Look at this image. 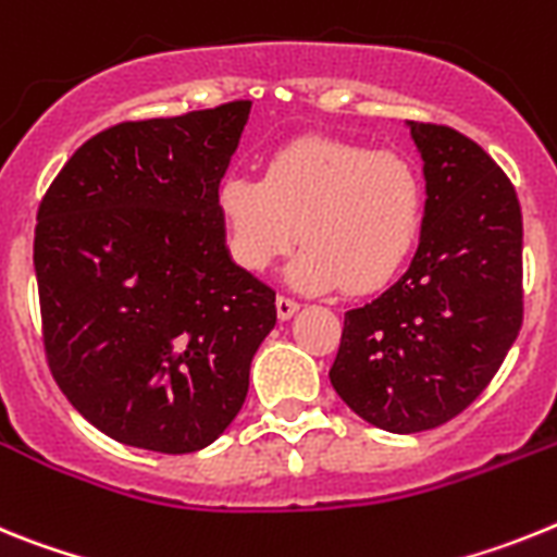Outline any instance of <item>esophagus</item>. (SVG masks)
Returning a JSON list of instances; mask_svg holds the SVG:
<instances>
[{
    "label": "esophagus",
    "instance_id": "esophagus-1",
    "mask_svg": "<svg viewBox=\"0 0 557 557\" xmlns=\"http://www.w3.org/2000/svg\"><path fill=\"white\" fill-rule=\"evenodd\" d=\"M299 311V302L292 297H277V317L280 319H292L294 313Z\"/></svg>",
    "mask_w": 557,
    "mask_h": 557
}]
</instances>
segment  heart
I'll return each instance as SVG.
<instances>
[{"label":"heart","instance_id":"1","mask_svg":"<svg viewBox=\"0 0 557 557\" xmlns=\"http://www.w3.org/2000/svg\"><path fill=\"white\" fill-rule=\"evenodd\" d=\"M230 258L269 272L294 240L299 292L384 288L412 255L423 226V182L404 153L331 137H302L265 157L258 178L226 176L215 190Z\"/></svg>","mask_w":557,"mask_h":557}]
</instances>
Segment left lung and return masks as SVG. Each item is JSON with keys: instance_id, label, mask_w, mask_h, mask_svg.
<instances>
[{"instance_id": "1", "label": "left lung", "mask_w": 557, "mask_h": 557, "mask_svg": "<svg viewBox=\"0 0 557 557\" xmlns=\"http://www.w3.org/2000/svg\"><path fill=\"white\" fill-rule=\"evenodd\" d=\"M423 159L420 244L404 277L345 313L331 384L384 432L412 434L480 398L521 331V207L510 178L448 125L409 120Z\"/></svg>"}]
</instances>
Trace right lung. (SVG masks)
Returning a JSON list of instances; mask_svg holds the SVG:
<instances>
[{
  "label": "right lung",
  "mask_w": 557,
  "mask_h": 557,
  "mask_svg": "<svg viewBox=\"0 0 557 557\" xmlns=\"http://www.w3.org/2000/svg\"><path fill=\"white\" fill-rule=\"evenodd\" d=\"M249 100L111 125L38 207L33 265L52 379L111 440L210 446L244 406L274 292L226 249L215 210Z\"/></svg>",
  "instance_id": "1"
}]
</instances>
